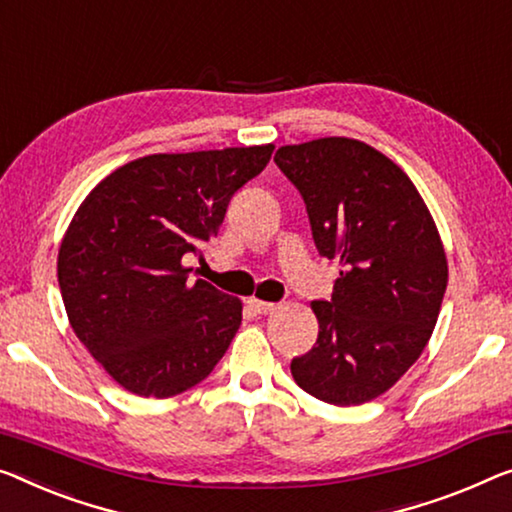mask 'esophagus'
Wrapping results in <instances>:
<instances>
[{
    "mask_svg": "<svg viewBox=\"0 0 512 512\" xmlns=\"http://www.w3.org/2000/svg\"><path fill=\"white\" fill-rule=\"evenodd\" d=\"M248 305L257 312V315H271V312L278 308L276 303H271V301H262V299H248Z\"/></svg>",
    "mask_w": 512,
    "mask_h": 512,
    "instance_id": "1",
    "label": "esophagus"
}]
</instances>
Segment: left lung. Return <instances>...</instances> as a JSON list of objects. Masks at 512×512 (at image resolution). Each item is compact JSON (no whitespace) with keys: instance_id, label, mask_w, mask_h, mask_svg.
<instances>
[{"instance_id":"1","label":"left lung","mask_w":512,"mask_h":512,"mask_svg":"<svg viewBox=\"0 0 512 512\" xmlns=\"http://www.w3.org/2000/svg\"><path fill=\"white\" fill-rule=\"evenodd\" d=\"M299 188L319 255L340 259L331 301H312L315 347L292 361L305 393L338 407L379 398L437 324L448 262L421 193L391 158L349 137L276 151Z\"/></svg>"}]
</instances>
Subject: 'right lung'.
Here are the masks:
<instances>
[{"instance_id": "1", "label": "right lung", "mask_w": 512, "mask_h": 512, "mask_svg": "<svg viewBox=\"0 0 512 512\" xmlns=\"http://www.w3.org/2000/svg\"><path fill=\"white\" fill-rule=\"evenodd\" d=\"M271 154L262 144L137 158L75 211L57 257L61 299L82 345L126 391L172 398L227 352L243 305L190 280L183 257L202 255Z\"/></svg>"}]
</instances>
